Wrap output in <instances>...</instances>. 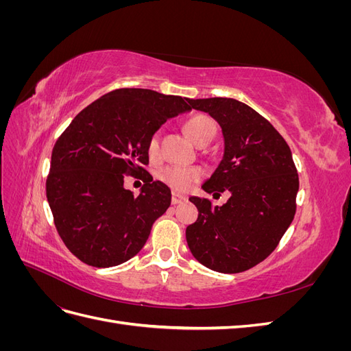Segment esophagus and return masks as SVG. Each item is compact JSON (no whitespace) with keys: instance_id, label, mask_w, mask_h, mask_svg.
<instances>
[{"instance_id":"1","label":"esophagus","mask_w":351,"mask_h":351,"mask_svg":"<svg viewBox=\"0 0 351 351\" xmlns=\"http://www.w3.org/2000/svg\"><path fill=\"white\" fill-rule=\"evenodd\" d=\"M186 200V196H183V195H178V193H173V196H171V202H173V205H178V204H182V202H184Z\"/></svg>"}]
</instances>
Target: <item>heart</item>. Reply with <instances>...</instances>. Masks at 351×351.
Instances as JSON below:
<instances>
[{"instance_id":"1","label":"heart","mask_w":351,"mask_h":351,"mask_svg":"<svg viewBox=\"0 0 351 351\" xmlns=\"http://www.w3.org/2000/svg\"><path fill=\"white\" fill-rule=\"evenodd\" d=\"M184 133L192 139L197 146L204 142H210L212 137L215 136L217 127L212 121L210 117L205 114H193L183 124ZM159 141L156 136H152L147 142V154L151 158L158 155ZM204 176V171L197 167H165L158 173V178L165 183L168 187H171L177 192H184L193 183L199 182Z\"/></svg>"}]
</instances>
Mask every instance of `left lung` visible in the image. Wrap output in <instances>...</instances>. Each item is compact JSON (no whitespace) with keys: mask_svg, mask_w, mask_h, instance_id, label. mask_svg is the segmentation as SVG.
I'll use <instances>...</instances> for the list:
<instances>
[{"mask_svg":"<svg viewBox=\"0 0 351 351\" xmlns=\"http://www.w3.org/2000/svg\"><path fill=\"white\" fill-rule=\"evenodd\" d=\"M187 102L215 119L224 134V156L202 189L214 196L230 193L222 206L189 199L199 210L186 228L189 249L212 271H247L275 250L294 218L299 174L290 146L265 117L237 99Z\"/></svg>","mask_w":351,"mask_h":351,"instance_id":"1","label":"left lung"}]
</instances>
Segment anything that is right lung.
<instances>
[{
  "instance_id": "1",
  "label": "right lung",
  "mask_w": 351,
  "mask_h": 351,
  "mask_svg": "<svg viewBox=\"0 0 351 351\" xmlns=\"http://www.w3.org/2000/svg\"><path fill=\"white\" fill-rule=\"evenodd\" d=\"M187 98L151 89H115L82 110L54 145L47 199L67 249L95 268L117 267L141 252L171 190L154 182L147 142L168 119L190 111ZM142 173L134 197L123 176Z\"/></svg>"
}]
</instances>
